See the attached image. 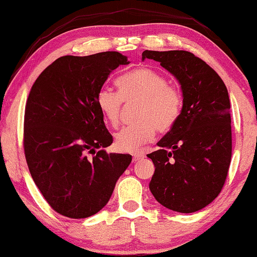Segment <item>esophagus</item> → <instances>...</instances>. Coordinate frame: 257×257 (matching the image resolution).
<instances>
[{"label": "esophagus", "mask_w": 257, "mask_h": 257, "mask_svg": "<svg viewBox=\"0 0 257 257\" xmlns=\"http://www.w3.org/2000/svg\"><path fill=\"white\" fill-rule=\"evenodd\" d=\"M144 153H142V152H137V153H134L133 154V160L135 161V162H137V161H140V160H142V159H144Z\"/></svg>", "instance_id": "34e87169"}]
</instances>
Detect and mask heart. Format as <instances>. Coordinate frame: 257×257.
Masks as SVG:
<instances>
[{"label":"heart","instance_id":"heart-1","mask_svg":"<svg viewBox=\"0 0 257 257\" xmlns=\"http://www.w3.org/2000/svg\"><path fill=\"white\" fill-rule=\"evenodd\" d=\"M119 93L108 88L97 92L96 103L104 119L113 128L120 124L123 103L140 101L136 124L129 125L115 135L114 146L120 152H136L149 143L156 133L167 134L176 127L184 108L181 89L168 84L161 73L140 67L121 75L115 81Z\"/></svg>","mask_w":257,"mask_h":257}]
</instances>
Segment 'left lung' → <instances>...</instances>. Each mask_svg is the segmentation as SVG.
Returning <instances> with one entry per match:
<instances>
[{
    "mask_svg": "<svg viewBox=\"0 0 257 257\" xmlns=\"http://www.w3.org/2000/svg\"><path fill=\"white\" fill-rule=\"evenodd\" d=\"M181 83L184 108L172 132L148 154L156 170L150 190L158 202L178 213H194L214 200L225 183L232 156L230 98L216 72L184 50H145Z\"/></svg>",
    "mask_w": 257,
    "mask_h": 257,
    "instance_id": "left-lung-1",
    "label": "left lung"
}]
</instances>
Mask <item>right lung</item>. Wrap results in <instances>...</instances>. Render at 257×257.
Returning <instances> with one entry per match:
<instances>
[{
  "instance_id": "obj_1",
  "label": "right lung",
  "mask_w": 257,
  "mask_h": 257,
  "mask_svg": "<svg viewBox=\"0 0 257 257\" xmlns=\"http://www.w3.org/2000/svg\"><path fill=\"white\" fill-rule=\"evenodd\" d=\"M127 64V57L117 51L64 56L49 65L31 89L24 117L26 162L49 206L63 216L85 218L98 213L132 162L129 154L103 150L113 137L96 103L109 73Z\"/></svg>"
}]
</instances>
